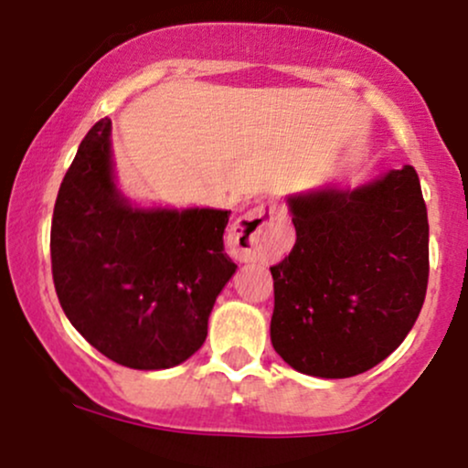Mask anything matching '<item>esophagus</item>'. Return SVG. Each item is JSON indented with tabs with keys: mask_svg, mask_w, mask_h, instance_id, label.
<instances>
[{
	"mask_svg": "<svg viewBox=\"0 0 468 468\" xmlns=\"http://www.w3.org/2000/svg\"><path fill=\"white\" fill-rule=\"evenodd\" d=\"M292 230L282 210L271 201L239 217L229 233V244L239 261H269L290 247Z\"/></svg>",
	"mask_w": 468,
	"mask_h": 468,
	"instance_id": "esophagus-1",
	"label": "esophagus"
}]
</instances>
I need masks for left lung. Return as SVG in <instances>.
Here are the masks:
<instances>
[{
    "mask_svg": "<svg viewBox=\"0 0 468 468\" xmlns=\"http://www.w3.org/2000/svg\"><path fill=\"white\" fill-rule=\"evenodd\" d=\"M287 201L296 242L271 267L273 348L301 374H365L408 337L426 299L428 210L417 169Z\"/></svg>",
    "mask_w": 468,
    "mask_h": 468,
    "instance_id": "8db88e82",
    "label": "left lung"
}]
</instances>
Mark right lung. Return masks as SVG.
Returning <instances> with one entry per match:
<instances>
[{"instance_id": "obj_1", "label": "right lung", "mask_w": 468, "mask_h": 468, "mask_svg": "<svg viewBox=\"0 0 468 468\" xmlns=\"http://www.w3.org/2000/svg\"><path fill=\"white\" fill-rule=\"evenodd\" d=\"M230 210H143L112 181L111 120L79 144L51 219L60 308L108 360L169 369L201 348L217 296L238 264L224 251Z\"/></svg>"}]
</instances>
